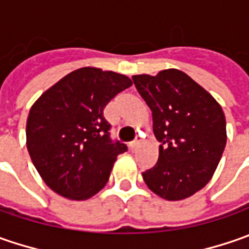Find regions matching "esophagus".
I'll use <instances>...</instances> for the list:
<instances>
[{"label": "esophagus", "instance_id": "34e87169", "mask_svg": "<svg viewBox=\"0 0 249 249\" xmlns=\"http://www.w3.org/2000/svg\"><path fill=\"white\" fill-rule=\"evenodd\" d=\"M139 145H140L139 140H136V141H131V142L129 144V149L131 151V152H133V151H136V149H137V147H139Z\"/></svg>", "mask_w": 249, "mask_h": 249}]
</instances>
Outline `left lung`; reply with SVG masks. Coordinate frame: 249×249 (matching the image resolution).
I'll return each mask as SVG.
<instances>
[{
    "mask_svg": "<svg viewBox=\"0 0 249 249\" xmlns=\"http://www.w3.org/2000/svg\"><path fill=\"white\" fill-rule=\"evenodd\" d=\"M152 112L160 142L155 166L142 173L148 188L163 199L180 201L209 183L225 151L226 118L219 102L177 69L157 76H133Z\"/></svg>",
    "mask_w": 249,
    "mask_h": 249,
    "instance_id": "8db88e82",
    "label": "left lung"
}]
</instances>
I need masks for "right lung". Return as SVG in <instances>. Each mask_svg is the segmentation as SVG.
<instances>
[{
  "label": "right lung",
  "instance_id": "right-lung-1",
  "mask_svg": "<svg viewBox=\"0 0 249 249\" xmlns=\"http://www.w3.org/2000/svg\"><path fill=\"white\" fill-rule=\"evenodd\" d=\"M131 84L120 73L80 68L34 102L26 145L44 183L56 194L84 201L105 187L118 155L127 147L110 140L104 109Z\"/></svg>",
  "mask_w": 249,
  "mask_h": 249
}]
</instances>
